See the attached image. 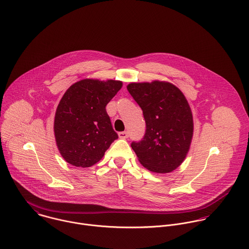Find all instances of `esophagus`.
<instances>
[{
  "label": "esophagus",
  "mask_w": 249,
  "mask_h": 249,
  "mask_svg": "<svg viewBox=\"0 0 249 249\" xmlns=\"http://www.w3.org/2000/svg\"><path fill=\"white\" fill-rule=\"evenodd\" d=\"M119 137L121 139H126L128 138V133L126 131H122V132H119Z\"/></svg>",
  "instance_id": "34e87169"
}]
</instances>
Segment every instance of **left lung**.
<instances>
[{"label": "left lung", "mask_w": 249, "mask_h": 249, "mask_svg": "<svg viewBox=\"0 0 249 249\" xmlns=\"http://www.w3.org/2000/svg\"><path fill=\"white\" fill-rule=\"evenodd\" d=\"M127 90L142 108L145 133L131 142L140 163L148 171L168 174L184 161L193 138L191 107L183 93L170 82L130 83Z\"/></svg>", "instance_id": "1"}]
</instances>
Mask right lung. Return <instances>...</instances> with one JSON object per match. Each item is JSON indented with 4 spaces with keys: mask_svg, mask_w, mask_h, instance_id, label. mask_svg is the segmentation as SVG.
<instances>
[{
    "mask_svg": "<svg viewBox=\"0 0 249 249\" xmlns=\"http://www.w3.org/2000/svg\"><path fill=\"white\" fill-rule=\"evenodd\" d=\"M123 82L82 79L63 95L54 116V136L64 160L75 167L98 163L118 139L106 107Z\"/></svg>",
    "mask_w": 249,
    "mask_h": 249,
    "instance_id": "add662e5",
    "label": "right lung"
}]
</instances>
